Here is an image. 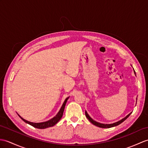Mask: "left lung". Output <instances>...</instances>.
Returning <instances> with one entry per match:
<instances>
[{"mask_svg": "<svg viewBox=\"0 0 148 148\" xmlns=\"http://www.w3.org/2000/svg\"><path fill=\"white\" fill-rule=\"evenodd\" d=\"M134 73H135V71H134ZM135 74H136V73H135ZM131 113H132V112H131ZM131 113H130L129 114H128L127 115L125 118L122 119V120H121V121H119L116 122H115V123H110V124H105V123H99V122H96L95 121H94L93 119H92L90 117V116L88 115V113H87L86 111H85V115H86V117H87V119H88L89 120V121H90L93 125H96V126H97V127H101V128H110V127H113L119 125V124H121V123H122L123 121H125V120L129 117V115H130V114H131Z\"/></svg>", "mask_w": 148, "mask_h": 148, "instance_id": "obj_1", "label": "left lung"}]
</instances>
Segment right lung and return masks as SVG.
I'll return each instance as SVG.
<instances>
[{
  "instance_id": "add662e5",
  "label": "right lung",
  "mask_w": 148,
  "mask_h": 148,
  "mask_svg": "<svg viewBox=\"0 0 148 148\" xmlns=\"http://www.w3.org/2000/svg\"><path fill=\"white\" fill-rule=\"evenodd\" d=\"M69 97H67L66 99H65V101L64 102V103L62 106V107L60 108L59 112H58L57 114L54 116L53 118H52L51 119L49 120V121H46V122H40V123H35V122H31L26 121V120L24 119L23 118H22L21 116L18 113V115H19V117L24 122H25L26 123H28V124L32 125L33 127L37 129H46L48 127H52L54 126L56 124V123L60 121L61 119V118L62 117V115H63V113H64V108H65V106H66V104L67 103V99H69Z\"/></svg>"
}]
</instances>
